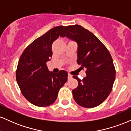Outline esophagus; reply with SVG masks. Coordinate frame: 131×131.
Returning a JSON list of instances; mask_svg holds the SVG:
<instances>
[{"instance_id": "esophagus-1", "label": "esophagus", "mask_w": 131, "mask_h": 131, "mask_svg": "<svg viewBox=\"0 0 131 131\" xmlns=\"http://www.w3.org/2000/svg\"><path fill=\"white\" fill-rule=\"evenodd\" d=\"M72 78H73V76H72V75H71V74H68V79H71Z\"/></svg>"}]
</instances>
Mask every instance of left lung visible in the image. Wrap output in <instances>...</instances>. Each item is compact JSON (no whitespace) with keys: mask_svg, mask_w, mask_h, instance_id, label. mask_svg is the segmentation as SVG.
I'll list each match as a JSON object with an SVG mask.
<instances>
[{"mask_svg":"<svg viewBox=\"0 0 131 131\" xmlns=\"http://www.w3.org/2000/svg\"><path fill=\"white\" fill-rule=\"evenodd\" d=\"M60 36L77 42V63L86 69L87 76L82 80L73 76L78 81V86L72 92L75 102L88 108L99 106L110 94L115 79L109 51L93 33L79 25L66 26Z\"/></svg>","mask_w":131,"mask_h":131,"instance_id":"left-lung-1","label":"left lung"}]
</instances>
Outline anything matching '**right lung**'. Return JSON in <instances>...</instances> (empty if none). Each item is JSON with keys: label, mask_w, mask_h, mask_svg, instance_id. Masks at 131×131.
I'll list each match as a JSON object with an SVG mask.
<instances>
[{"label": "right lung", "mask_w": 131, "mask_h": 131, "mask_svg": "<svg viewBox=\"0 0 131 131\" xmlns=\"http://www.w3.org/2000/svg\"><path fill=\"white\" fill-rule=\"evenodd\" d=\"M65 26H57L34 40L26 48L18 63L16 79L21 92L30 103L37 106L55 102L60 89L68 79L64 70L55 73L49 71L46 63L52 55V43Z\"/></svg>", "instance_id": "obj_1"}]
</instances>
